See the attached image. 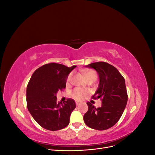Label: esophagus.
I'll return each instance as SVG.
<instances>
[{
  "label": "esophagus",
  "instance_id": "1",
  "mask_svg": "<svg viewBox=\"0 0 155 155\" xmlns=\"http://www.w3.org/2000/svg\"><path fill=\"white\" fill-rule=\"evenodd\" d=\"M80 104H81V102L78 101H76V105H79Z\"/></svg>",
  "mask_w": 155,
  "mask_h": 155
}]
</instances>
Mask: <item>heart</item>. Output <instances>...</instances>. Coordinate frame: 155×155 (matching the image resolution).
<instances>
[{
	"label": "heart",
	"instance_id": "b5f03b06",
	"mask_svg": "<svg viewBox=\"0 0 155 155\" xmlns=\"http://www.w3.org/2000/svg\"><path fill=\"white\" fill-rule=\"evenodd\" d=\"M72 73H70L67 79V83H69L71 81L72 78ZM85 75L87 78V79H89L91 78H96V74L94 71L93 70H85ZM88 92L85 90H83L82 88H76L74 89V91L72 92V97L77 100H81L83 99V97H85Z\"/></svg>",
	"mask_w": 155,
	"mask_h": 155
}]
</instances>
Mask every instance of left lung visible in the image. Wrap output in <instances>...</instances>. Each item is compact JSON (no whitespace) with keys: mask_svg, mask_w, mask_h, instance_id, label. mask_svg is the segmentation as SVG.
<instances>
[{"mask_svg":"<svg viewBox=\"0 0 155 155\" xmlns=\"http://www.w3.org/2000/svg\"><path fill=\"white\" fill-rule=\"evenodd\" d=\"M85 67L94 68L98 74L99 85L92 98H100L102 104L96 108L87 103L88 110L83 116L84 121L94 129H108L118 122L127 103L125 79L114 67L105 62L92 63Z\"/></svg>","mask_w":155,"mask_h":155,"instance_id":"obj_1","label":"left lung"}]
</instances>
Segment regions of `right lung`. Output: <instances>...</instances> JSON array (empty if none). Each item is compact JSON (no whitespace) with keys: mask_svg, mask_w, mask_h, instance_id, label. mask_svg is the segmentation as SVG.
I'll list each match as a JSON object with an SVG mask.
<instances>
[{"mask_svg":"<svg viewBox=\"0 0 155 155\" xmlns=\"http://www.w3.org/2000/svg\"><path fill=\"white\" fill-rule=\"evenodd\" d=\"M76 67L48 63L37 68L32 74L26 88L27 107L42 127L58 130L69 124L76 103L72 99L58 102L56 94L66 87L67 77Z\"/></svg>","mask_w":155,"mask_h":155,"instance_id":"obj_1","label":"right lung"}]
</instances>
